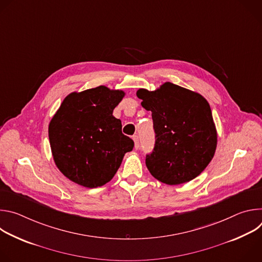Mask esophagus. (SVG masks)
I'll use <instances>...</instances> for the list:
<instances>
[{
  "label": "esophagus",
  "mask_w": 262,
  "mask_h": 262,
  "mask_svg": "<svg viewBox=\"0 0 262 262\" xmlns=\"http://www.w3.org/2000/svg\"><path fill=\"white\" fill-rule=\"evenodd\" d=\"M133 140H134V142H135V148H136V149H139V147H140V140H139V137H138L137 135H135V136L133 137Z\"/></svg>",
  "instance_id": "34e87169"
}]
</instances>
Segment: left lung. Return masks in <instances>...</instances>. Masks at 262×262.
<instances>
[{
	"instance_id": "8db88e82",
	"label": "left lung",
	"mask_w": 262,
	"mask_h": 262,
	"mask_svg": "<svg viewBox=\"0 0 262 262\" xmlns=\"http://www.w3.org/2000/svg\"><path fill=\"white\" fill-rule=\"evenodd\" d=\"M137 96L152 113L156 142L145 160L149 172L170 185L197 177L212 160L216 147L207 100L169 82L154 92L139 89Z\"/></svg>"
}]
</instances>
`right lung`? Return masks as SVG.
<instances>
[{
    "label": "right lung",
    "instance_id": "right-lung-1",
    "mask_svg": "<svg viewBox=\"0 0 262 262\" xmlns=\"http://www.w3.org/2000/svg\"><path fill=\"white\" fill-rule=\"evenodd\" d=\"M124 92L104 86L65 97L49 125L54 161L71 181L86 188L108 182L134 141L122 134L113 110Z\"/></svg>",
    "mask_w": 262,
    "mask_h": 262
}]
</instances>
